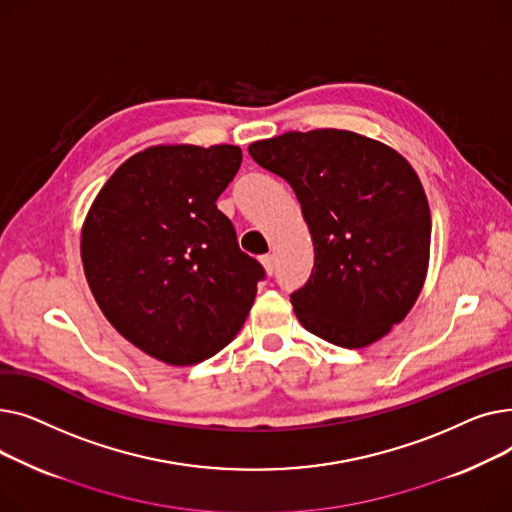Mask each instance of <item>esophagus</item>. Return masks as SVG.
<instances>
[{"mask_svg":"<svg viewBox=\"0 0 512 512\" xmlns=\"http://www.w3.org/2000/svg\"><path fill=\"white\" fill-rule=\"evenodd\" d=\"M259 261H261V265H263V270L272 276V274H274V265H276L274 255H263Z\"/></svg>","mask_w":512,"mask_h":512,"instance_id":"34e87169","label":"esophagus"}]
</instances>
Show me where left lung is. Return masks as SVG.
Here are the masks:
<instances>
[{"label": "left lung", "instance_id": "1", "mask_svg": "<svg viewBox=\"0 0 512 512\" xmlns=\"http://www.w3.org/2000/svg\"><path fill=\"white\" fill-rule=\"evenodd\" d=\"M301 203L315 263L290 294L303 328L336 346L363 348L409 315L429 265L423 184L396 149L359 132H286L249 145Z\"/></svg>", "mask_w": 512, "mask_h": 512}]
</instances>
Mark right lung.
I'll use <instances>...</instances> for the list:
<instances>
[{
    "label": "right lung",
    "mask_w": 512,
    "mask_h": 512,
    "mask_svg": "<svg viewBox=\"0 0 512 512\" xmlns=\"http://www.w3.org/2000/svg\"><path fill=\"white\" fill-rule=\"evenodd\" d=\"M236 145H153L110 176L80 232V259L105 319L168 365L228 346L263 267L238 249L215 201L236 176Z\"/></svg>",
    "instance_id": "right-lung-1"
}]
</instances>
